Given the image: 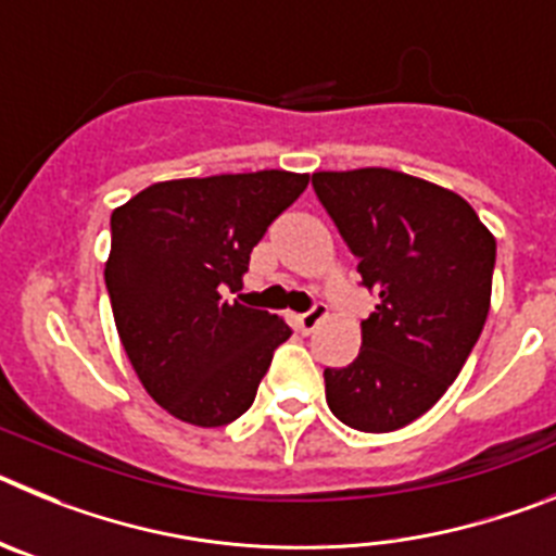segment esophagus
<instances>
[{
	"label": "esophagus",
	"instance_id": "obj_1",
	"mask_svg": "<svg viewBox=\"0 0 556 556\" xmlns=\"http://www.w3.org/2000/svg\"><path fill=\"white\" fill-rule=\"evenodd\" d=\"M326 317H328V306H326V303H314V306L308 308V312L298 314V328H301L303 333H312L314 328H317L323 320H326Z\"/></svg>",
	"mask_w": 556,
	"mask_h": 556
}]
</instances>
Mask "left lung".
Here are the masks:
<instances>
[{
    "mask_svg": "<svg viewBox=\"0 0 556 556\" xmlns=\"http://www.w3.org/2000/svg\"><path fill=\"white\" fill-rule=\"evenodd\" d=\"M312 186L378 298L362 351L326 367L333 417L384 434L443 397L490 312L495 239L459 194L404 172H314Z\"/></svg>",
    "mask_w": 556,
    "mask_h": 556,
    "instance_id": "obj_1",
    "label": "left lung"
}]
</instances>
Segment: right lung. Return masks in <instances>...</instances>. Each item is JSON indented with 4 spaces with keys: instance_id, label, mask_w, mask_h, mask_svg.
<instances>
[{
    "instance_id": "right-lung-1",
    "label": "right lung",
    "mask_w": 556,
    "mask_h": 556,
    "mask_svg": "<svg viewBox=\"0 0 556 556\" xmlns=\"http://www.w3.org/2000/svg\"><path fill=\"white\" fill-rule=\"evenodd\" d=\"M308 175L283 169L152 184L111 214L105 287L132 370L169 415L225 426L253 406L292 328L228 303L250 253L301 198Z\"/></svg>"
}]
</instances>
